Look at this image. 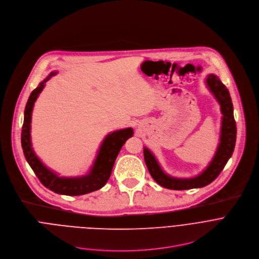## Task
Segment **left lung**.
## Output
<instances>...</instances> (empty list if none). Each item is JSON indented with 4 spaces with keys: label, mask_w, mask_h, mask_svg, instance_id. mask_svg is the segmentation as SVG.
I'll return each mask as SVG.
<instances>
[{
    "label": "left lung",
    "mask_w": 259,
    "mask_h": 259,
    "mask_svg": "<svg viewBox=\"0 0 259 259\" xmlns=\"http://www.w3.org/2000/svg\"><path fill=\"white\" fill-rule=\"evenodd\" d=\"M206 83H207L209 90L220 103L223 113L221 143L212 161L206 167V169L201 175L193 179L171 178L163 172L157 160L155 159L154 155L147 148H144V158L151 177L157 184L166 189L190 190L209 185L222 172L234 152L237 127L234 118V108L230 93L226 85L214 74H209L207 76Z\"/></svg>",
    "instance_id": "left-lung-1"
}]
</instances>
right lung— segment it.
Wrapping results in <instances>:
<instances>
[{
  "label": "right lung",
  "instance_id": "right-lung-1",
  "mask_svg": "<svg viewBox=\"0 0 259 259\" xmlns=\"http://www.w3.org/2000/svg\"><path fill=\"white\" fill-rule=\"evenodd\" d=\"M56 72H51V74L41 81L30 94L26 103L24 110V120L21 133V145L23 149L24 156L32 168L33 172L39 180V182L49 190L57 194L67 196H79L84 195L94 191H97L104 186L111 176V171L115 162L117 155L125 143V141L133 137L134 131L124 128L109 134L105 140L103 141L94 166L89 175L80 178H60L53 171L48 169L36 157L30 142V121L31 112L34 102L38 94L42 91L45 83L55 75Z\"/></svg>",
  "mask_w": 259,
  "mask_h": 259
}]
</instances>
